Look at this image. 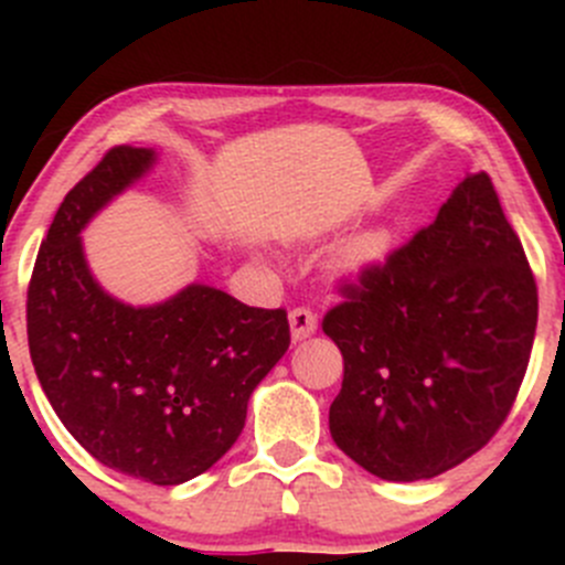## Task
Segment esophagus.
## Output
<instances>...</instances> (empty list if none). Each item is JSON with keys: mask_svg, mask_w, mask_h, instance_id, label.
<instances>
[{"mask_svg": "<svg viewBox=\"0 0 565 565\" xmlns=\"http://www.w3.org/2000/svg\"><path fill=\"white\" fill-rule=\"evenodd\" d=\"M289 328H292V339L303 341L309 339L317 330V315L309 306H298V309L289 311Z\"/></svg>", "mask_w": 565, "mask_h": 565, "instance_id": "obj_1", "label": "esophagus"}]
</instances>
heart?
I'll list each match as a JSON object with an SVG mask.
<instances>
[{"label":"heart","instance_id":"obj_1","mask_svg":"<svg viewBox=\"0 0 565 565\" xmlns=\"http://www.w3.org/2000/svg\"><path fill=\"white\" fill-rule=\"evenodd\" d=\"M385 254V237L383 235H363L355 243H350L344 250V265L358 270V267H366L372 262H377Z\"/></svg>","mask_w":565,"mask_h":565}]
</instances>
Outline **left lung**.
<instances>
[{"instance_id": "obj_1", "label": "left lung", "mask_w": 565, "mask_h": 565, "mask_svg": "<svg viewBox=\"0 0 565 565\" xmlns=\"http://www.w3.org/2000/svg\"><path fill=\"white\" fill-rule=\"evenodd\" d=\"M322 317L344 358L330 435L385 481L481 451L509 418L533 350L539 289L487 172L467 177L383 262L341 278Z\"/></svg>"}]
</instances>
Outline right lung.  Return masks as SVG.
Returning <instances> with one entry per match:
<instances>
[{
    "label": "right lung",
    "instance_id": "1",
    "mask_svg": "<svg viewBox=\"0 0 565 565\" xmlns=\"http://www.w3.org/2000/svg\"><path fill=\"white\" fill-rule=\"evenodd\" d=\"M150 163L152 150L111 147L67 191L26 289V339L43 393L84 451L174 487L235 446L250 391L289 350V319L202 284L130 309L93 281L78 232Z\"/></svg>",
    "mask_w": 565,
    "mask_h": 565
}]
</instances>
